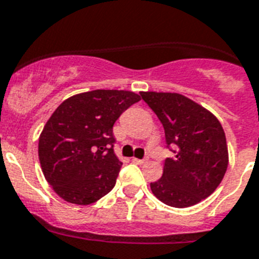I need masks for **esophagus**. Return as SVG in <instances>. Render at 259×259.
I'll list each match as a JSON object with an SVG mask.
<instances>
[{
	"label": "esophagus",
	"mask_w": 259,
	"mask_h": 259,
	"mask_svg": "<svg viewBox=\"0 0 259 259\" xmlns=\"http://www.w3.org/2000/svg\"><path fill=\"white\" fill-rule=\"evenodd\" d=\"M134 163H137V165H144V163L148 162V159H138V158H133L132 159Z\"/></svg>",
	"instance_id": "esophagus-1"
}]
</instances>
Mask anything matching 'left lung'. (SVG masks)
<instances>
[{"instance_id":"obj_1","label":"left lung","mask_w":259,"mask_h":259,"mask_svg":"<svg viewBox=\"0 0 259 259\" xmlns=\"http://www.w3.org/2000/svg\"><path fill=\"white\" fill-rule=\"evenodd\" d=\"M165 129L167 148L163 174L151 182L153 194L173 207H189L207 198L221 184L229 163L226 137L215 115L177 93L141 92Z\"/></svg>"}]
</instances>
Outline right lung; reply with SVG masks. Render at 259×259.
Instances as JSON below:
<instances>
[{
	"mask_svg": "<svg viewBox=\"0 0 259 259\" xmlns=\"http://www.w3.org/2000/svg\"><path fill=\"white\" fill-rule=\"evenodd\" d=\"M140 100L126 90H93L56 109L39 136L38 157L46 181L61 198L90 205L114 188L122 162L113 149V125Z\"/></svg>",
	"mask_w": 259,
	"mask_h": 259,
	"instance_id": "right-lung-1",
	"label": "right lung"
}]
</instances>
